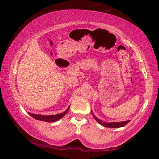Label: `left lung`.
Masks as SVG:
<instances>
[{
  "instance_id": "obj_1",
  "label": "left lung",
  "mask_w": 159,
  "mask_h": 159,
  "mask_svg": "<svg viewBox=\"0 0 159 159\" xmlns=\"http://www.w3.org/2000/svg\"><path fill=\"white\" fill-rule=\"evenodd\" d=\"M95 119L98 121L99 124H101L102 125H104V127L107 128H120V127H123L125 125H127L128 123L130 121V120H126V121H123V122H116V123H106V122H102L101 120L97 118L95 116L93 115Z\"/></svg>"
}]
</instances>
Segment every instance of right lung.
<instances>
[{"instance_id":"right-lung-1","label":"right lung","mask_w":159,"mask_h":159,"mask_svg":"<svg viewBox=\"0 0 159 159\" xmlns=\"http://www.w3.org/2000/svg\"><path fill=\"white\" fill-rule=\"evenodd\" d=\"M69 109V107L64 112L61 113V114H60L54 115V116H52V115H51V116H43V115H38V114H31V113H29V114L33 118H36V119L42 120V121L54 122V121H57V120H60V118H61L64 116H65L66 114V113L68 112Z\"/></svg>"}]
</instances>
